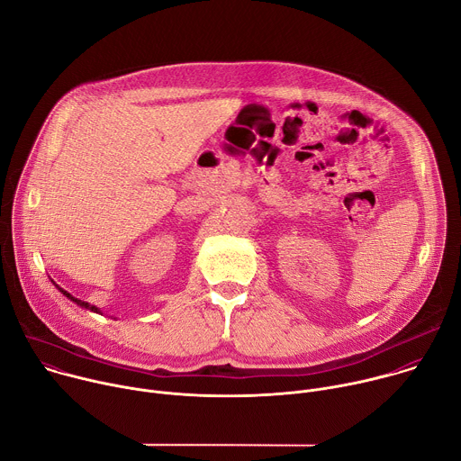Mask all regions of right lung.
I'll use <instances>...</instances> for the list:
<instances>
[{
	"label": "right lung",
	"mask_w": 461,
	"mask_h": 461,
	"mask_svg": "<svg viewBox=\"0 0 461 461\" xmlns=\"http://www.w3.org/2000/svg\"><path fill=\"white\" fill-rule=\"evenodd\" d=\"M58 290H59V292H61V294H63V295H68V297H69V299H71V301H73V303H77V304H78V306H82V308H87V310H91V312H96V313H100V310H98V308H96V306H93V304H89V303H86V301H80V299H75V297H73V295H71V294H68V292H65V290H61V288H58Z\"/></svg>",
	"instance_id": "obj_1"
}]
</instances>
